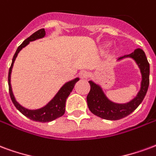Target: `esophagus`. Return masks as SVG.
<instances>
[{
    "label": "esophagus",
    "mask_w": 156,
    "mask_h": 156,
    "mask_svg": "<svg viewBox=\"0 0 156 156\" xmlns=\"http://www.w3.org/2000/svg\"><path fill=\"white\" fill-rule=\"evenodd\" d=\"M90 76V73L87 70H82L80 72V76L81 77L82 79H87Z\"/></svg>",
    "instance_id": "34e87169"
}]
</instances>
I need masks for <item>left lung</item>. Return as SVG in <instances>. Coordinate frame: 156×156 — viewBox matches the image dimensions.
I'll return each mask as SVG.
<instances>
[{
    "label": "left lung",
    "mask_w": 156,
    "mask_h": 156,
    "mask_svg": "<svg viewBox=\"0 0 156 156\" xmlns=\"http://www.w3.org/2000/svg\"><path fill=\"white\" fill-rule=\"evenodd\" d=\"M125 57H131L134 59L140 67L142 75L140 90L132 101L126 104L114 103L105 96L101 86L91 80L89 81L90 90L86 97L89 110L91 111V113L105 120H117L129 115L140 105L148 90L150 84V64L144 51L140 48L136 49L131 54L124 55L118 60Z\"/></svg>",
    "instance_id": "1"
}]
</instances>
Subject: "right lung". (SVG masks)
<instances>
[{
  "label": "right lung",
  "mask_w": 156,
  "mask_h": 156,
  "mask_svg": "<svg viewBox=\"0 0 156 156\" xmlns=\"http://www.w3.org/2000/svg\"><path fill=\"white\" fill-rule=\"evenodd\" d=\"M45 35V29H41V30H37L35 33H33L32 35L28 37L22 42V44L19 46L16 50V51L15 53L13 59H12V63L11 65V67L9 69V74H8V85H9V93H10V96L14 105L16 107L18 111L21 112L22 114L29 118L30 120H35V121H39V122H50L52 120L57 119L59 117L62 116L65 114V111H66V101L67 97L69 96L70 92L72 91L74 88V86L76 85V83L79 80V78H76L73 80H70L69 82L65 84L64 86L61 87L60 90L57 92V94L55 95V97L52 99L51 101L49 102L48 104L45 105L44 107L41 108V109H37V110H28L27 108L21 106L19 103H18L13 95V92L11 90V74L12 67L16 58L17 56L18 53L22 48H24L26 45H27L30 41H35V40L40 39L44 37Z\"/></svg>",
  "instance_id": "obj_1"
}]
</instances>
